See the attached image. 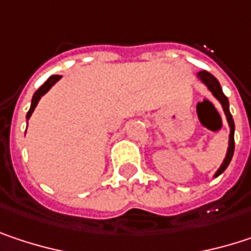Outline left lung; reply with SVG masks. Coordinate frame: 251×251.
<instances>
[{
  "label": "left lung",
  "mask_w": 251,
  "mask_h": 251,
  "mask_svg": "<svg viewBox=\"0 0 251 251\" xmlns=\"http://www.w3.org/2000/svg\"><path fill=\"white\" fill-rule=\"evenodd\" d=\"M198 78L209 88V91L218 99V101L221 103L223 109H224V113L226 116V121H228V125H229V142H228V151H226V157L224 160V163L221 164V167L218 169V172L215 173V177L220 176L229 164L231 158H232V154H234V121H232V116L229 113V103H228V99L226 97V94L223 93V88L218 82V79L212 74H209L208 71H201L198 73Z\"/></svg>",
  "instance_id": "obj_1"
}]
</instances>
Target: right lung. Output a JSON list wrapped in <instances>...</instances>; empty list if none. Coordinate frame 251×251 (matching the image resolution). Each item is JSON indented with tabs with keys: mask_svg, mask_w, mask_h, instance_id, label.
<instances>
[{
	"mask_svg": "<svg viewBox=\"0 0 251 251\" xmlns=\"http://www.w3.org/2000/svg\"><path fill=\"white\" fill-rule=\"evenodd\" d=\"M61 79V75H52L48 78V81L33 94V99H31V106H30V110L27 112V116H25V119H30V116H31V113H33V110H34V107L37 106V103H39V100H40V97L43 96V94H46L48 91H49V88L56 82V81H59Z\"/></svg>",
	"mask_w": 251,
	"mask_h": 251,
	"instance_id": "1",
	"label": "right lung"
}]
</instances>
